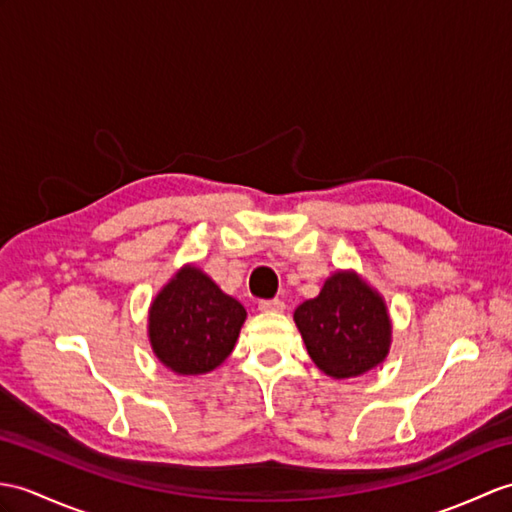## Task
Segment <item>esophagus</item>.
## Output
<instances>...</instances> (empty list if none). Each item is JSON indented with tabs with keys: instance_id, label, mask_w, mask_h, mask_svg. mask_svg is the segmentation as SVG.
Returning a JSON list of instances; mask_svg holds the SVG:
<instances>
[{
	"instance_id": "1",
	"label": "esophagus",
	"mask_w": 512,
	"mask_h": 512,
	"mask_svg": "<svg viewBox=\"0 0 512 512\" xmlns=\"http://www.w3.org/2000/svg\"><path fill=\"white\" fill-rule=\"evenodd\" d=\"M259 310H261V312H283V310H285V303H283L281 299L261 301V303H259Z\"/></svg>"
}]
</instances>
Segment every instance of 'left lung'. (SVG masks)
I'll return each instance as SVG.
<instances>
[{"label": "left lung", "instance_id": "1", "mask_svg": "<svg viewBox=\"0 0 512 512\" xmlns=\"http://www.w3.org/2000/svg\"><path fill=\"white\" fill-rule=\"evenodd\" d=\"M307 353L325 375L349 379L386 360L392 325L382 294L358 272L338 270L294 310Z\"/></svg>", "mask_w": 512, "mask_h": 512}]
</instances>
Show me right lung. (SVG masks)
<instances>
[{
  "label": "right lung",
  "mask_w": 512,
  "mask_h": 512,
  "mask_svg": "<svg viewBox=\"0 0 512 512\" xmlns=\"http://www.w3.org/2000/svg\"><path fill=\"white\" fill-rule=\"evenodd\" d=\"M244 320V305L189 264L154 296L148 312L150 347L172 373L205 375L229 358Z\"/></svg>",
  "instance_id": "obj_1"
}]
</instances>
